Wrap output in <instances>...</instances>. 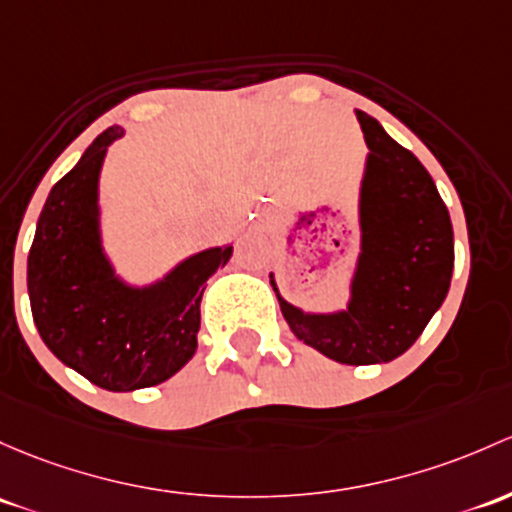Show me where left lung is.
I'll use <instances>...</instances> for the list:
<instances>
[{
  "label": "left lung",
  "mask_w": 512,
  "mask_h": 512,
  "mask_svg": "<svg viewBox=\"0 0 512 512\" xmlns=\"http://www.w3.org/2000/svg\"><path fill=\"white\" fill-rule=\"evenodd\" d=\"M368 144L360 188V245L351 301L338 314H304L279 297L299 341L346 365L390 363L419 338L446 299L454 272V230L429 171L365 112ZM272 277V274H270Z\"/></svg>",
  "instance_id": "8db88e82"
}]
</instances>
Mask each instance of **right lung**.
<instances>
[{
  "instance_id": "obj_1",
  "label": "right lung",
  "mask_w": 512,
  "mask_h": 512,
  "mask_svg": "<svg viewBox=\"0 0 512 512\" xmlns=\"http://www.w3.org/2000/svg\"><path fill=\"white\" fill-rule=\"evenodd\" d=\"M110 127L48 193L29 250L31 314L48 351L90 383L132 392L169 380L196 353L206 279L233 245L188 257L152 287H129L100 242L98 179Z\"/></svg>"
}]
</instances>
